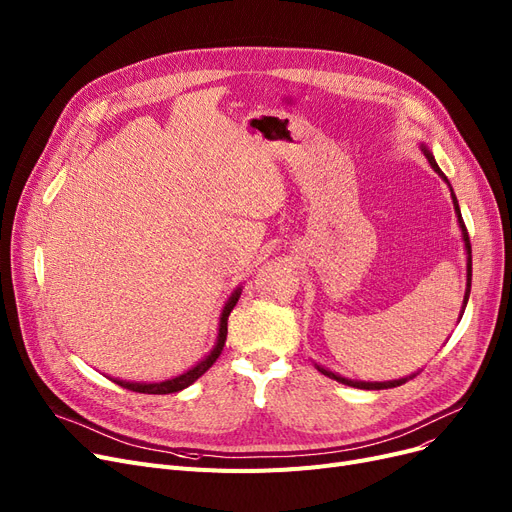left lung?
<instances>
[{"label": "left lung", "instance_id": "1", "mask_svg": "<svg viewBox=\"0 0 512 512\" xmlns=\"http://www.w3.org/2000/svg\"><path fill=\"white\" fill-rule=\"evenodd\" d=\"M425 150V148H422ZM425 157H427V161L431 163V167L443 177V180L448 182V177L443 175V171L439 169V165L435 163V159H433V154L429 152V150H425ZM450 184V182H448ZM452 198H454V209H456V213H458V224H460V228H462V238H464V247H466V253L471 255V240H469V232H466V226H464V221H462V215H460V209H458V201H456V196H454V192H452ZM473 272V268H471V257H469V288H466V295H464V303L469 301V295H471V274ZM320 372H324L326 376H330V379H335V381H339V383H343V385H351V387H358V389H391V387H397V385H402V383H406V379H402V381H389V383H362V381H349V379H343V376H337L335 372H328V370H324V368H318Z\"/></svg>", "mask_w": 512, "mask_h": 512}]
</instances>
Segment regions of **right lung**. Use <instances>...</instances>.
<instances>
[{
  "label": "right lung",
  "mask_w": 512,
  "mask_h": 512,
  "mask_svg": "<svg viewBox=\"0 0 512 512\" xmlns=\"http://www.w3.org/2000/svg\"><path fill=\"white\" fill-rule=\"evenodd\" d=\"M238 297H240V288H238V291L230 297V301L226 303L224 311H221L217 345H215V349L207 355V358H205L201 364H196L192 370H188V372H184V374H180V376H175V379H171V381H163V383H127V381H115V383H117V385H121L123 389H129V391H136V393H152V395L177 393V391L186 389L188 385H192V383L198 379V376H203V374H205V372H207V370L217 362V358L221 355V351H224L226 337H228V318H230V311L234 309V305H236Z\"/></svg>",
  "instance_id": "add662e5"
}]
</instances>
